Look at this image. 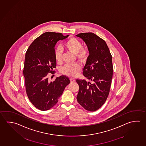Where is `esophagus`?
<instances>
[{"label":"esophagus","mask_w":146,"mask_h":146,"mask_svg":"<svg viewBox=\"0 0 146 146\" xmlns=\"http://www.w3.org/2000/svg\"><path fill=\"white\" fill-rule=\"evenodd\" d=\"M70 81L71 82H74L76 81V80L74 79V78H70Z\"/></svg>","instance_id":"esophagus-1"}]
</instances>
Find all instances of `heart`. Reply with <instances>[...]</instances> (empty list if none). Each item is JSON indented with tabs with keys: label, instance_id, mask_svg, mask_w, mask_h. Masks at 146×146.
I'll use <instances>...</instances> for the list:
<instances>
[{
	"label": "heart",
	"instance_id": "1",
	"mask_svg": "<svg viewBox=\"0 0 146 146\" xmlns=\"http://www.w3.org/2000/svg\"><path fill=\"white\" fill-rule=\"evenodd\" d=\"M65 48L75 54L80 62H84L89 56V50L86 47H83L82 43L76 38L71 37L64 43ZM54 57L56 61L61 63L62 60V50L60 47H57L54 51ZM81 67L79 64L74 63L72 64H65L62 67L61 72L63 74L69 77H76L79 73Z\"/></svg>",
	"mask_w": 146,
	"mask_h": 146
}]
</instances>
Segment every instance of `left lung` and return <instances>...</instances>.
Returning a JSON list of instances; mask_svg holds the SVG:
<instances>
[{
    "label": "left lung",
    "mask_w": 146,
    "mask_h": 146,
    "mask_svg": "<svg viewBox=\"0 0 146 146\" xmlns=\"http://www.w3.org/2000/svg\"><path fill=\"white\" fill-rule=\"evenodd\" d=\"M76 36L88 46L90 55L83 74L92 81L76 80L79 86L77 101L86 110L96 111L105 103L110 93L113 72L111 54L104 40L92 32Z\"/></svg>",
    "instance_id": "left-lung-1"
}]
</instances>
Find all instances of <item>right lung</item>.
Wrapping results in <instances>:
<instances>
[{
  "label": "right lung",
  "instance_id": "obj_1",
  "mask_svg": "<svg viewBox=\"0 0 146 146\" xmlns=\"http://www.w3.org/2000/svg\"><path fill=\"white\" fill-rule=\"evenodd\" d=\"M61 33L46 32L35 39L25 55L23 70L27 95L32 104L41 111L48 110L56 105L67 85L68 77L63 75L53 82L49 74H54L56 65L54 47L59 40L66 38Z\"/></svg>",
  "mask_w": 146,
  "mask_h": 146
}]
</instances>
